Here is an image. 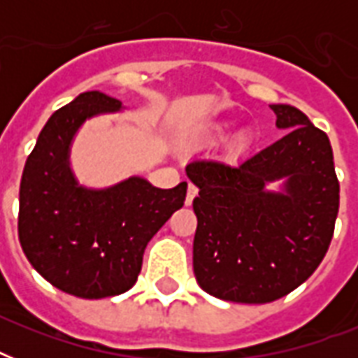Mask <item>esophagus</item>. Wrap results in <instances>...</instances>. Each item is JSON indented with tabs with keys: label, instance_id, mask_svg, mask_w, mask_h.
<instances>
[{
	"label": "esophagus",
	"instance_id": "esophagus-1",
	"mask_svg": "<svg viewBox=\"0 0 358 358\" xmlns=\"http://www.w3.org/2000/svg\"><path fill=\"white\" fill-rule=\"evenodd\" d=\"M196 193H199L196 185H193V184L187 185V195H185V204H187V206H189L191 202H193V199L196 196Z\"/></svg>",
	"mask_w": 358,
	"mask_h": 358
}]
</instances>
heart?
Returning a JSON list of instances; mask_svg holds the SVG:
<instances>
[{
  "instance_id": "heart-1",
  "label": "heart",
  "mask_w": 358,
  "mask_h": 358,
  "mask_svg": "<svg viewBox=\"0 0 358 358\" xmlns=\"http://www.w3.org/2000/svg\"><path fill=\"white\" fill-rule=\"evenodd\" d=\"M234 128V122L232 120H217V122L210 124L208 128H204L202 131L193 137V143L199 146H210V145H215L219 141L227 139ZM239 139L245 141L247 139V134H241L239 135Z\"/></svg>"
}]
</instances>
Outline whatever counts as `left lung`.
<instances>
[{
  "label": "left lung",
  "instance_id": "1",
  "mask_svg": "<svg viewBox=\"0 0 358 358\" xmlns=\"http://www.w3.org/2000/svg\"><path fill=\"white\" fill-rule=\"evenodd\" d=\"M282 139L238 165L199 157L187 178L196 232L193 271L206 294L262 305L305 282L322 264L338 215L340 185L327 134L288 103L269 106ZM271 181H282L277 192Z\"/></svg>",
  "mask_w": 358,
  "mask_h": 358
}]
</instances>
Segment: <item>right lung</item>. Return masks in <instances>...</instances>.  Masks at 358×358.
<instances>
[{
  "label": "right lung",
  "mask_w": 358,
  "mask_h": 358,
  "mask_svg": "<svg viewBox=\"0 0 358 358\" xmlns=\"http://www.w3.org/2000/svg\"><path fill=\"white\" fill-rule=\"evenodd\" d=\"M120 100L87 91L57 109L42 128L20 184L18 238L48 282L81 299L128 292L148 241L184 206L187 182L159 189L143 176L87 187L70 167L78 129L98 115L122 111Z\"/></svg>",
  "instance_id": "add662e5"
}]
</instances>
